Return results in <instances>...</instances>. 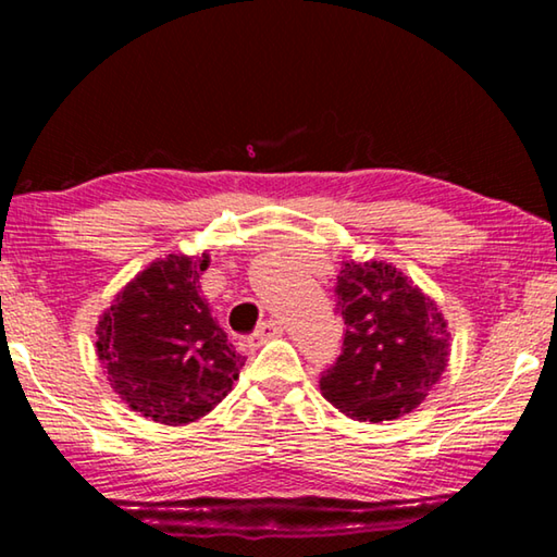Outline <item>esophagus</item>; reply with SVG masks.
<instances>
[{
  "mask_svg": "<svg viewBox=\"0 0 557 557\" xmlns=\"http://www.w3.org/2000/svg\"><path fill=\"white\" fill-rule=\"evenodd\" d=\"M282 332H285V326H282L280 319H270V322H262V324L258 326V332L252 334V342L262 344V342H268V338L280 336Z\"/></svg>",
  "mask_w": 557,
  "mask_h": 557,
  "instance_id": "1",
  "label": "esophagus"
}]
</instances>
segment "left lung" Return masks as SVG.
<instances>
[{"label":"left lung","instance_id":"1","mask_svg":"<svg viewBox=\"0 0 557 557\" xmlns=\"http://www.w3.org/2000/svg\"><path fill=\"white\" fill-rule=\"evenodd\" d=\"M344 348L319 388L358 422L398 420L440 383L449 329L437 301L385 260H346L336 277Z\"/></svg>","mask_w":557,"mask_h":557}]
</instances>
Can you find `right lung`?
<instances>
[{
    "mask_svg": "<svg viewBox=\"0 0 557 557\" xmlns=\"http://www.w3.org/2000/svg\"><path fill=\"white\" fill-rule=\"evenodd\" d=\"M209 252H169L117 292L96 329L98 361L127 408L162 425L201 420L233 391L235 351L201 295Z\"/></svg>",
    "mask_w": 557,
    "mask_h": 557,
    "instance_id": "right-lung-1",
    "label": "right lung"
}]
</instances>
